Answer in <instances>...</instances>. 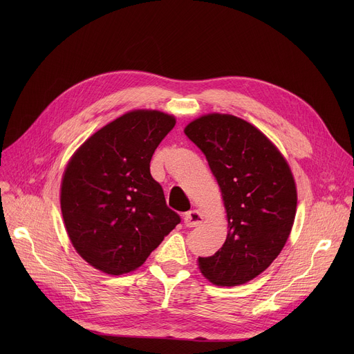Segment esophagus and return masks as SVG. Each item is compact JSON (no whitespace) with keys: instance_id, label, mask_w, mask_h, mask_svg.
<instances>
[{"instance_id":"1","label":"esophagus","mask_w":354,"mask_h":354,"mask_svg":"<svg viewBox=\"0 0 354 354\" xmlns=\"http://www.w3.org/2000/svg\"><path fill=\"white\" fill-rule=\"evenodd\" d=\"M183 223L186 227L192 228V227H197L200 225L201 223H203V216H201V213L198 210H192L189 213L185 214L183 217Z\"/></svg>"}]
</instances>
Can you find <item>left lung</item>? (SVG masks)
<instances>
[{
    "label": "left lung",
    "instance_id": "8db88e82",
    "mask_svg": "<svg viewBox=\"0 0 354 354\" xmlns=\"http://www.w3.org/2000/svg\"><path fill=\"white\" fill-rule=\"evenodd\" d=\"M206 156L228 218L227 239L198 268L217 286H239L265 272L286 245L297 209V190L287 161L250 123L210 113L185 129Z\"/></svg>",
    "mask_w": 354,
    "mask_h": 354
}]
</instances>
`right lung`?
<instances>
[{"label": "right lung", "mask_w": 354, "mask_h": 354, "mask_svg": "<svg viewBox=\"0 0 354 354\" xmlns=\"http://www.w3.org/2000/svg\"><path fill=\"white\" fill-rule=\"evenodd\" d=\"M174 116L133 111L91 136L62 182V213L75 250L91 266L119 276L140 268L180 223L151 176L154 151Z\"/></svg>", "instance_id": "1"}]
</instances>
